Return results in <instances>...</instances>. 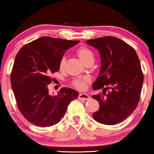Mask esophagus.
I'll return each instance as SVG.
<instances>
[{
  "label": "esophagus",
  "instance_id": "34e87169",
  "mask_svg": "<svg viewBox=\"0 0 154 154\" xmlns=\"http://www.w3.org/2000/svg\"><path fill=\"white\" fill-rule=\"evenodd\" d=\"M78 98L79 100H87L90 99V96L88 94H85V93H80V94L79 95Z\"/></svg>",
  "mask_w": 154,
  "mask_h": 154
}]
</instances>
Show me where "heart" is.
<instances>
[{
    "mask_svg": "<svg viewBox=\"0 0 154 154\" xmlns=\"http://www.w3.org/2000/svg\"><path fill=\"white\" fill-rule=\"evenodd\" d=\"M77 54L81 60V61L83 63H85L88 61H92L93 62L95 59V55L93 51L91 48L87 46H81L79 47L77 51ZM65 63H66V60L65 58H61L60 60L59 66L60 69H63L65 66ZM88 82V78H84V77H79V78H76L72 81V85L74 88L76 89L79 90V91H83L85 89L86 85H87V82Z\"/></svg>",
    "mask_w": 154,
    "mask_h": 154,
    "instance_id": "1",
    "label": "heart"
}]
</instances>
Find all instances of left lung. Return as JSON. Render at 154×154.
I'll return each instance as SVG.
<instances>
[{
  "label": "left lung",
  "instance_id": "left-lung-1",
  "mask_svg": "<svg viewBox=\"0 0 154 154\" xmlns=\"http://www.w3.org/2000/svg\"><path fill=\"white\" fill-rule=\"evenodd\" d=\"M86 43L99 51L101 58L100 74L93 89L103 90L92 96L100 105L93 117L103 125H116L132 114L139 103L143 83L139 58L133 48L115 37H102Z\"/></svg>",
  "mask_w": 154,
  "mask_h": 154
}]
</instances>
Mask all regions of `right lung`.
I'll list each match as a JSON object with an SVG mask.
<instances>
[{
	"label": "right lung",
	"instance_id": "add662e5",
	"mask_svg": "<svg viewBox=\"0 0 154 154\" xmlns=\"http://www.w3.org/2000/svg\"><path fill=\"white\" fill-rule=\"evenodd\" d=\"M79 43L41 37L21 48L11 74V84L21 114L28 122L45 128L57 124L69 104L78 98L72 88H62L56 95L48 94L51 75L59 70L65 51Z\"/></svg>",
	"mask_w": 154,
	"mask_h": 154
}]
</instances>
